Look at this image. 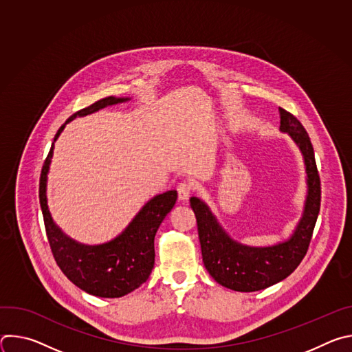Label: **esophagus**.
Wrapping results in <instances>:
<instances>
[{"label":"esophagus","instance_id":"obj_1","mask_svg":"<svg viewBox=\"0 0 352 352\" xmlns=\"http://www.w3.org/2000/svg\"><path fill=\"white\" fill-rule=\"evenodd\" d=\"M177 190H178V199L181 200V202H186L192 193V184L184 181L177 186Z\"/></svg>","mask_w":352,"mask_h":352}]
</instances>
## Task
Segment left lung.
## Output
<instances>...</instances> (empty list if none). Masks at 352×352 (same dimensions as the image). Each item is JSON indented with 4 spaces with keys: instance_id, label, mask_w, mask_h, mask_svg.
I'll return each instance as SVG.
<instances>
[{
    "instance_id": "left-lung-1",
    "label": "left lung",
    "mask_w": 352,
    "mask_h": 352,
    "mask_svg": "<svg viewBox=\"0 0 352 352\" xmlns=\"http://www.w3.org/2000/svg\"><path fill=\"white\" fill-rule=\"evenodd\" d=\"M278 111L280 131L294 140L304 157L308 188L302 216L288 239L269 246L243 245L231 238L202 199H189L206 270L219 284L239 292L265 289L298 267L307 255L320 210V178L309 135L291 113L284 109Z\"/></svg>"
}]
</instances>
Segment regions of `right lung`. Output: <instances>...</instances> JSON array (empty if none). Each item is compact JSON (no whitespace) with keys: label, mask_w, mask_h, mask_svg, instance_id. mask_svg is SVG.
I'll use <instances>...</instances> for the list:
<instances>
[{"label":"right lung","mask_w":352,"mask_h":352,"mask_svg":"<svg viewBox=\"0 0 352 352\" xmlns=\"http://www.w3.org/2000/svg\"><path fill=\"white\" fill-rule=\"evenodd\" d=\"M128 100L131 98L110 96L71 116L56 133L40 175V206L50 248L57 265L76 287L102 298L124 296L148 278L155 266V236L162 221L177 202V190H167L147 200L114 239L98 245H86L64 234L54 223L47 205V175L53 159L54 143L69 121L109 106L125 103Z\"/></svg>","instance_id":"add662e5"}]
</instances>
